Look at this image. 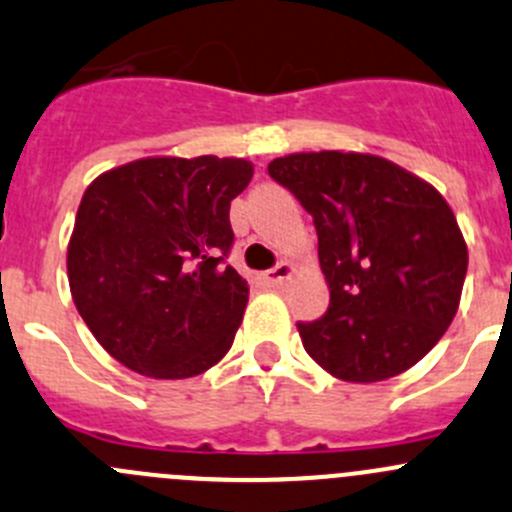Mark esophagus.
I'll return each instance as SVG.
<instances>
[{"label": "esophagus", "mask_w": 512, "mask_h": 512, "mask_svg": "<svg viewBox=\"0 0 512 512\" xmlns=\"http://www.w3.org/2000/svg\"><path fill=\"white\" fill-rule=\"evenodd\" d=\"M292 275H295V265H292V262H280V265H275L272 270L265 272V280L270 282V285H282V282L290 280Z\"/></svg>", "instance_id": "obj_1"}]
</instances>
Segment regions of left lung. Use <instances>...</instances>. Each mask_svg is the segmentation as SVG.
<instances>
[{"mask_svg":"<svg viewBox=\"0 0 512 512\" xmlns=\"http://www.w3.org/2000/svg\"><path fill=\"white\" fill-rule=\"evenodd\" d=\"M315 220L330 307L297 322L307 355L345 382L423 360L458 312L468 245L445 197L370 152H295L267 165Z\"/></svg>","mask_w":512,"mask_h":512,"instance_id":"left-lung-1","label":"left lung"}]
</instances>
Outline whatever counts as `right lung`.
<instances>
[{"label":"right lung","instance_id":"1","mask_svg":"<svg viewBox=\"0 0 512 512\" xmlns=\"http://www.w3.org/2000/svg\"><path fill=\"white\" fill-rule=\"evenodd\" d=\"M242 157H142L89 182L67 245L77 312L124 367L157 380L210 370L232 347L250 287L225 265Z\"/></svg>","mask_w":512,"mask_h":512}]
</instances>
